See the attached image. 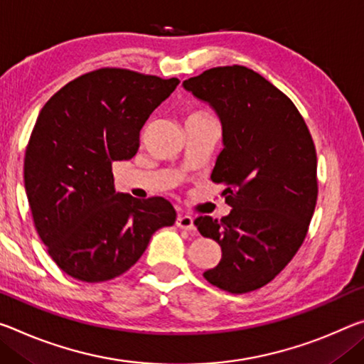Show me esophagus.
Listing matches in <instances>:
<instances>
[{"mask_svg":"<svg viewBox=\"0 0 364 364\" xmlns=\"http://www.w3.org/2000/svg\"><path fill=\"white\" fill-rule=\"evenodd\" d=\"M176 227L191 232V230H194V218L191 215H178Z\"/></svg>","mask_w":364,"mask_h":364,"instance_id":"34e87169","label":"esophagus"}]
</instances>
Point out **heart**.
I'll use <instances>...</instances> for the list:
<instances>
[{
  "label": "heart",
  "instance_id": "b5f03b06",
  "mask_svg": "<svg viewBox=\"0 0 364 364\" xmlns=\"http://www.w3.org/2000/svg\"><path fill=\"white\" fill-rule=\"evenodd\" d=\"M209 117H210V114L204 112V109H191V112L186 114V121L188 119H198V118H209Z\"/></svg>",
  "mask_w": 364,
  "mask_h": 364
}]
</instances>
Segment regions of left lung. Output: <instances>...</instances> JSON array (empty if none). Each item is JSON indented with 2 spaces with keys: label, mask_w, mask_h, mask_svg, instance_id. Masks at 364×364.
<instances>
[{
  "label": "left lung",
  "mask_w": 364,
  "mask_h": 364,
  "mask_svg": "<svg viewBox=\"0 0 364 364\" xmlns=\"http://www.w3.org/2000/svg\"><path fill=\"white\" fill-rule=\"evenodd\" d=\"M183 85L210 103L223 129L210 180L227 186L232 212L194 220L222 247L204 279L230 293L255 291L287 267L308 235L317 200L314 141L295 103L250 68H212Z\"/></svg>",
  "instance_id": "1"
}]
</instances>
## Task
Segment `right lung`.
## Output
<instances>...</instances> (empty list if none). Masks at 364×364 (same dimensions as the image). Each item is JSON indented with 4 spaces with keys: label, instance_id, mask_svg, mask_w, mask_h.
Instances as JSON below:
<instances>
[{
    "label": "right lung",
    "instance_id": "right-lung-1",
    "mask_svg": "<svg viewBox=\"0 0 364 364\" xmlns=\"http://www.w3.org/2000/svg\"><path fill=\"white\" fill-rule=\"evenodd\" d=\"M180 80L100 68L45 103L28 139L24 183L36 230L73 279H117L176 212L164 198L117 193L112 164L139 149L142 126Z\"/></svg>",
    "mask_w": 364,
    "mask_h": 364
}]
</instances>
